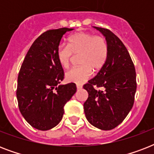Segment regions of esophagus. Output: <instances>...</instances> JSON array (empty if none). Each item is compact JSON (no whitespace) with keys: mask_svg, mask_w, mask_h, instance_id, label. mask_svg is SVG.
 <instances>
[{"mask_svg":"<svg viewBox=\"0 0 154 154\" xmlns=\"http://www.w3.org/2000/svg\"><path fill=\"white\" fill-rule=\"evenodd\" d=\"M82 85H78V84L77 85V89H82Z\"/></svg>","mask_w":154,"mask_h":154,"instance_id":"1","label":"esophagus"}]
</instances>
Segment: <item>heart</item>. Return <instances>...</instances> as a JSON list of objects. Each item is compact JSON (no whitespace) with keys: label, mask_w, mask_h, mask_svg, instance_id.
<instances>
[{"label":"heart","mask_w":154,"mask_h":154,"mask_svg":"<svg viewBox=\"0 0 154 154\" xmlns=\"http://www.w3.org/2000/svg\"><path fill=\"white\" fill-rule=\"evenodd\" d=\"M80 54L78 62L81 66L73 68L65 73L69 82L81 85L91 77L93 70H101L107 61L109 46L104 37L94 36L89 32H77L67 40V46L60 45L57 57L61 67L67 69L73 56Z\"/></svg>","instance_id":"obj_1"}]
</instances>
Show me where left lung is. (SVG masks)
<instances>
[{
  "mask_svg": "<svg viewBox=\"0 0 154 154\" xmlns=\"http://www.w3.org/2000/svg\"><path fill=\"white\" fill-rule=\"evenodd\" d=\"M104 35L109 46L107 61L84 88L89 97L84 103L88 122L102 130L114 129L131 110L137 89L134 62L122 42L107 29L94 27ZM95 86L102 88L96 90Z\"/></svg>",
  "mask_w": 154,
  "mask_h": 154,
  "instance_id": "8db88e82",
  "label": "left lung"
}]
</instances>
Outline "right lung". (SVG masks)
Instances as JSON below:
<instances>
[{
  "label": "right lung",
  "mask_w": 154,
  "mask_h": 154,
  "mask_svg": "<svg viewBox=\"0 0 154 154\" xmlns=\"http://www.w3.org/2000/svg\"><path fill=\"white\" fill-rule=\"evenodd\" d=\"M73 29L48 30L35 40L17 78V98L25 121L39 130H49L61 121L64 106L77 91L74 83L59 85L64 70L57 57L63 35Z\"/></svg>",
  "instance_id": "right-lung-1"
}]
</instances>
